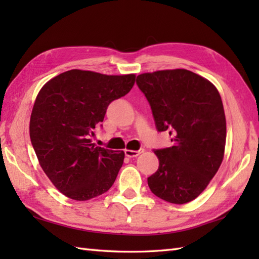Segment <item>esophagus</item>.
I'll return each instance as SVG.
<instances>
[{
    "instance_id": "obj_1",
    "label": "esophagus",
    "mask_w": 259,
    "mask_h": 259,
    "mask_svg": "<svg viewBox=\"0 0 259 259\" xmlns=\"http://www.w3.org/2000/svg\"><path fill=\"white\" fill-rule=\"evenodd\" d=\"M142 152H144V149H139V150H129V149H125V150H124V155H125L126 157H129V158H134V157L139 156L140 153H142Z\"/></svg>"
}]
</instances>
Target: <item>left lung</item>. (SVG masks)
I'll use <instances>...</instances> for the list:
<instances>
[{"mask_svg":"<svg viewBox=\"0 0 259 259\" xmlns=\"http://www.w3.org/2000/svg\"><path fill=\"white\" fill-rule=\"evenodd\" d=\"M159 133L169 131L174 145L153 149L157 171L148 178L152 194L177 205L199 196L221 167L226 144V118L211 82L185 69L137 76Z\"/></svg>","mask_w":259,"mask_h":259,"instance_id":"obj_1","label":"left lung"}]
</instances>
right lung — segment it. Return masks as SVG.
<instances>
[{
	"label": "right lung",
	"mask_w": 259,
	"mask_h": 259,
	"mask_svg": "<svg viewBox=\"0 0 259 259\" xmlns=\"http://www.w3.org/2000/svg\"><path fill=\"white\" fill-rule=\"evenodd\" d=\"M136 75H106L70 70L43 85L30 120V138L43 171L73 200L108 191L122 167L124 152L96 147L91 137L113 100L124 97Z\"/></svg>",
	"instance_id": "add662e5"
}]
</instances>
